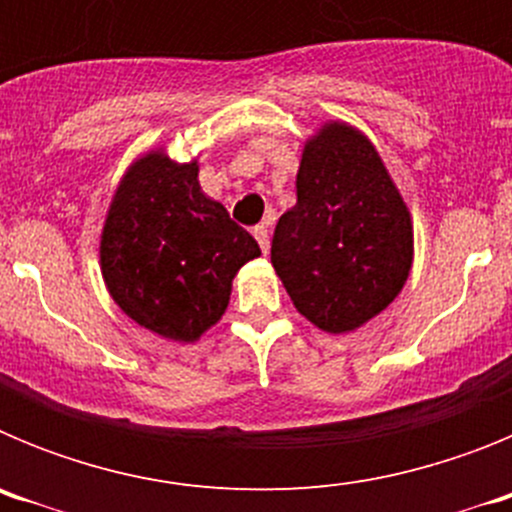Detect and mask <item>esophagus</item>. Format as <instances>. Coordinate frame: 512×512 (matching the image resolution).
<instances>
[{"mask_svg": "<svg viewBox=\"0 0 512 512\" xmlns=\"http://www.w3.org/2000/svg\"><path fill=\"white\" fill-rule=\"evenodd\" d=\"M253 238L259 241L261 251L269 253V228H266V225H256V228H253Z\"/></svg>", "mask_w": 512, "mask_h": 512, "instance_id": "esophagus-1", "label": "esophagus"}]
</instances>
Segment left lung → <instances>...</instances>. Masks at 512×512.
Wrapping results in <instances>:
<instances>
[{
    "label": "left lung",
    "instance_id": "obj_1",
    "mask_svg": "<svg viewBox=\"0 0 512 512\" xmlns=\"http://www.w3.org/2000/svg\"><path fill=\"white\" fill-rule=\"evenodd\" d=\"M271 264L310 323L348 333L400 295L413 223L377 148L346 122L305 143L297 205L279 217Z\"/></svg>",
    "mask_w": 512,
    "mask_h": 512
}]
</instances>
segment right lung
Returning a JSON list of instances; mask_svg holds the SVG:
<instances>
[{"instance_id": "obj_1", "label": "right lung", "mask_w": 512, "mask_h": 512, "mask_svg": "<svg viewBox=\"0 0 512 512\" xmlns=\"http://www.w3.org/2000/svg\"><path fill=\"white\" fill-rule=\"evenodd\" d=\"M197 161L146 153L122 176L104 220L99 261L120 310L171 341H197L220 320L233 277L261 256L197 182Z\"/></svg>"}]
</instances>
